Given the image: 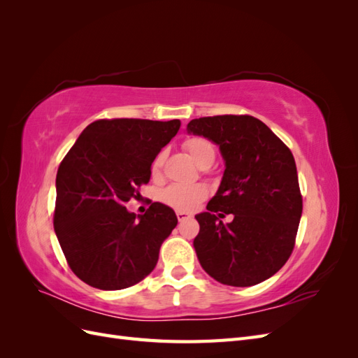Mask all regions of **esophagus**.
I'll list each match as a JSON object with an SVG mask.
<instances>
[{
  "label": "esophagus",
  "mask_w": 358,
  "mask_h": 358,
  "mask_svg": "<svg viewBox=\"0 0 358 358\" xmlns=\"http://www.w3.org/2000/svg\"><path fill=\"white\" fill-rule=\"evenodd\" d=\"M176 216H178L179 221H185V220L191 218V215L187 213V212H176Z\"/></svg>",
  "instance_id": "esophagus-1"
}]
</instances>
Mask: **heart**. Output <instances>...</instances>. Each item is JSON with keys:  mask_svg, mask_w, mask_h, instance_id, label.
Masks as SVG:
<instances>
[{"mask_svg": "<svg viewBox=\"0 0 358 358\" xmlns=\"http://www.w3.org/2000/svg\"><path fill=\"white\" fill-rule=\"evenodd\" d=\"M185 149L199 167L212 164L215 158V148L209 140L201 137H192L185 142ZM166 154L159 152L152 162V173L158 175L164 164ZM208 196V188L201 183H173L161 192V200L170 208L179 212H191Z\"/></svg>", "mask_w": 358, "mask_h": 358, "instance_id": "1", "label": "heart"}]
</instances>
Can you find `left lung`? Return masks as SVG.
I'll use <instances>...</instances> for the list:
<instances>
[{
    "mask_svg": "<svg viewBox=\"0 0 358 358\" xmlns=\"http://www.w3.org/2000/svg\"><path fill=\"white\" fill-rule=\"evenodd\" d=\"M188 134L220 146L224 175L208 212L196 215L194 249L204 272L224 285L251 287L273 276L294 248L301 216L296 161L254 116L192 119ZM233 213L229 224L219 220Z\"/></svg>",
    "mask_w": 358,
    "mask_h": 358,
    "instance_id": "obj_1",
    "label": "left lung"
}]
</instances>
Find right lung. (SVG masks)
<instances>
[{
    "instance_id": "add662e5",
    "label": "right lung",
    "mask_w": 358,
    "mask_h": 358,
    "mask_svg": "<svg viewBox=\"0 0 358 358\" xmlns=\"http://www.w3.org/2000/svg\"><path fill=\"white\" fill-rule=\"evenodd\" d=\"M180 128L179 119H101L86 127L57 173L53 227L74 275L115 291L145 279L178 225L162 203L145 215L127 210L150 179V166Z\"/></svg>"
}]
</instances>
